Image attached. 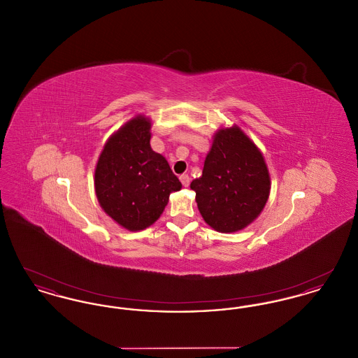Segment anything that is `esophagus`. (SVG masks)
Segmentation results:
<instances>
[{"label":"esophagus","mask_w":358,"mask_h":358,"mask_svg":"<svg viewBox=\"0 0 358 358\" xmlns=\"http://www.w3.org/2000/svg\"><path fill=\"white\" fill-rule=\"evenodd\" d=\"M180 181H181V184H182L184 187H187V185H189V181H190V177H189L187 174H181V176H180Z\"/></svg>","instance_id":"1"}]
</instances>
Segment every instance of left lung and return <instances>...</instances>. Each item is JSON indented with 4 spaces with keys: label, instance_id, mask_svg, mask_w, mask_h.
Here are the masks:
<instances>
[{
    "label": "left lung",
    "instance_id": "8db88e82",
    "mask_svg": "<svg viewBox=\"0 0 358 358\" xmlns=\"http://www.w3.org/2000/svg\"><path fill=\"white\" fill-rule=\"evenodd\" d=\"M190 187L208 225L219 232H236L263 210L270 194V174L255 143L234 126L216 134L203 176Z\"/></svg>",
    "mask_w": 358,
    "mask_h": 358
}]
</instances>
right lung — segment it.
I'll return each instance as SVG.
<instances>
[{"mask_svg":"<svg viewBox=\"0 0 358 358\" xmlns=\"http://www.w3.org/2000/svg\"><path fill=\"white\" fill-rule=\"evenodd\" d=\"M150 120L127 122L103 148L95 169V192L103 210L129 231L158 220L181 182L168 161L150 148Z\"/></svg>","mask_w":358,"mask_h":358,"instance_id":"add662e5","label":"right lung"}]
</instances>
